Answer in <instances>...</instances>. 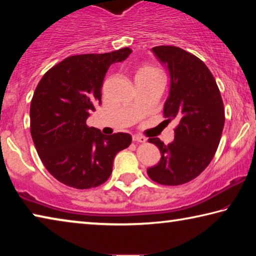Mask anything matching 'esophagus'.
<instances>
[{
    "mask_svg": "<svg viewBox=\"0 0 256 256\" xmlns=\"http://www.w3.org/2000/svg\"><path fill=\"white\" fill-rule=\"evenodd\" d=\"M133 141L140 142V144H144V142L146 141V138L144 136H133Z\"/></svg>",
    "mask_w": 256,
    "mask_h": 256,
    "instance_id": "1",
    "label": "esophagus"
}]
</instances>
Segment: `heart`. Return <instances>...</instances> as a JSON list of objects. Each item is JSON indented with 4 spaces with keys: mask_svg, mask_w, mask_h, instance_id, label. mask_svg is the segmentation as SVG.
Returning <instances> with one entry per match:
<instances>
[{
    "mask_svg": "<svg viewBox=\"0 0 256 256\" xmlns=\"http://www.w3.org/2000/svg\"><path fill=\"white\" fill-rule=\"evenodd\" d=\"M160 76L159 72L156 70L154 68L150 66H144L138 70V72L136 73V79H149V78H154V76Z\"/></svg>",
    "mask_w": 256,
    "mask_h": 256,
    "instance_id": "heart-1",
    "label": "heart"
}]
</instances>
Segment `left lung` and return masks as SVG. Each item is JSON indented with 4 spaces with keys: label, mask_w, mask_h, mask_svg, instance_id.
Returning a JSON list of instances; mask_svg holds the SVG:
<instances>
[{
    "label": "left lung",
    "mask_w": 256,
    "mask_h": 256,
    "mask_svg": "<svg viewBox=\"0 0 256 256\" xmlns=\"http://www.w3.org/2000/svg\"><path fill=\"white\" fill-rule=\"evenodd\" d=\"M151 50L170 76L164 118L178 125L170 144L149 138L162 158L146 172L159 184L180 185L200 175L214 158L224 125V102L214 76L200 58L176 46Z\"/></svg>",
    "instance_id": "obj_1"
}]
</instances>
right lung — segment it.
I'll use <instances>...</instances> for the list:
<instances>
[{
  "instance_id": "obj_1",
  "label": "right lung",
  "mask_w": 256,
  "mask_h": 256,
  "mask_svg": "<svg viewBox=\"0 0 256 256\" xmlns=\"http://www.w3.org/2000/svg\"><path fill=\"white\" fill-rule=\"evenodd\" d=\"M128 47L105 54L74 55L47 71L30 105V132L46 170L60 183L84 190L110 178L118 152L131 144L128 133L105 136L86 124L102 104V86L112 64Z\"/></svg>"
}]
</instances>
